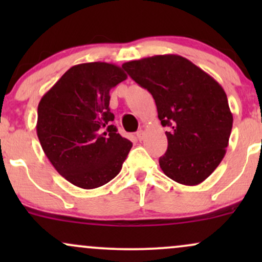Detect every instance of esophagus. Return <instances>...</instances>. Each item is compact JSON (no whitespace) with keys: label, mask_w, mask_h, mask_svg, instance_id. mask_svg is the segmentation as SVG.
Instances as JSON below:
<instances>
[{"label":"esophagus","mask_w":262,"mask_h":262,"mask_svg":"<svg viewBox=\"0 0 262 262\" xmlns=\"http://www.w3.org/2000/svg\"><path fill=\"white\" fill-rule=\"evenodd\" d=\"M144 137H145V132L141 130V129H140V130L137 132V138H138V140L141 141V140L144 139Z\"/></svg>","instance_id":"1"}]
</instances>
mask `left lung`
<instances>
[{"label": "left lung", "mask_w": 262, "mask_h": 262, "mask_svg": "<svg viewBox=\"0 0 262 262\" xmlns=\"http://www.w3.org/2000/svg\"><path fill=\"white\" fill-rule=\"evenodd\" d=\"M122 69L151 93L161 125L170 128L159 159L165 175L181 185L203 182L223 160L233 127L223 87L173 54L124 62Z\"/></svg>", "instance_id": "1"}]
</instances>
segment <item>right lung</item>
<instances>
[{
  "mask_svg": "<svg viewBox=\"0 0 262 262\" xmlns=\"http://www.w3.org/2000/svg\"><path fill=\"white\" fill-rule=\"evenodd\" d=\"M127 79L119 66L86 62L69 69L41 97L37 134L55 170L77 187L106 185L122 169L132 143L117 133L110 91Z\"/></svg>",
  "mask_w": 262,
  "mask_h": 262,
  "instance_id": "obj_1",
  "label": "right lung"
}]
</instances>
